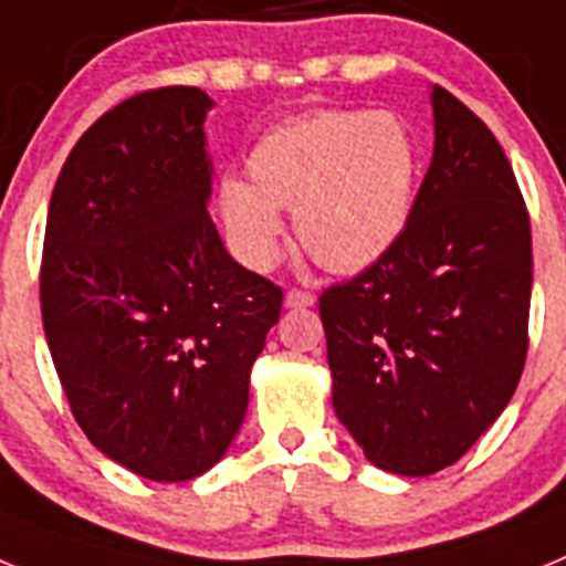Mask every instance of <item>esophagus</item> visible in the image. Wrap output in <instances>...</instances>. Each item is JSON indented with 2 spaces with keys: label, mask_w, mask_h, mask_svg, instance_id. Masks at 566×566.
Segmentation results:
<instances>
[{
  "label": "esophagus",
  "mask_w": 566,
  "mask_h": 566,
  "mask_svg": "<svg viewBox=\"0 0 566 566\" xmlns=\"http://www.w3.org/2000/svg\"><path fill=\"white\" fill-rule=\"evenodd\" d=\"M283 303H286V308H308V306H314V294L303 292V289H289Z\"/></svg>",
  "instance_id": "34e87169"
}]
</instances>
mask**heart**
I'll list each match as a JSON object with an SVG mask.
<instances>
[{"mask_svg":"<svg viewBox=\"0 0 566 566\" xmlns=\"http://www.w3.org/2000/svg\"><path fill=\"white\" fill-rule=\"evenodd\" d=\"M417 172V144L394 113L319 109L269 129L249 155L252 184L227 178L218 203L252 269L277 260V209H294L306 252L334 272H357L399 240Z\"/></svg>","mask_w":566,"mask_h":566,"instance_id":"heart-1","label":"heart"}]
</instances>
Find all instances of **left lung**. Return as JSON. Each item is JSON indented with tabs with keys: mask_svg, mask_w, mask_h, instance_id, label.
<instances>
[{
	"mask_svg": "<svg viewBox=\"0 0 566 566\" xmlns=\"http://www.w3.org/2000/svg\"><path fill=\"white\" fill-rule=\"evenodd\" d=\"M433 158L402 234L319 294L339 422L379 470L431 476L496 422L527 359L533 243L496 135L431 90Z\"/></svg>",
	"mask_w": 566,
	"mask_h": 566,
	"instance_id": "1",
	"label": "left lung"
}]
</instances>
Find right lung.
<instances>
[{"instance_id":"obj_1","label":"right lung","mask_w":566,"mask_h":566,"mask_svg":"<svg viewBox=\"0 0 566 566\" xmlns=\"http://www.w3.org/2000/svg\"><path fill=\"white\" fill-rule=\"evenodd\" d=\"M198 87L115 104L70 149L44 229L42 323L70 411L153 482L221 462L283 289L223 249Z\"/></svg>"}]
</instances>
